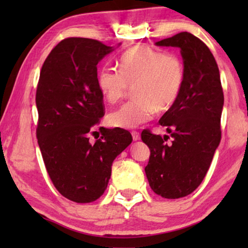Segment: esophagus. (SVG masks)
I'll return each mask as SVG.
<instances>
[{
	"mask_svg": "<svg viewBox=\"0 0 248 248\" xmlns=\"http://www.w3.org/2000/svg\"><path fill=\"white\" fill-rule=\"evenodd\" d=\"M131 134H132V139H133L134 141H138V140H140L141 136H140L139 131H132V132H131Z\"/></svg>",
	"mask_w": 248,
	"mask_h": 248,
	"instance_id": "34e87169",
	"label": "esophagus"
}]
</instances>
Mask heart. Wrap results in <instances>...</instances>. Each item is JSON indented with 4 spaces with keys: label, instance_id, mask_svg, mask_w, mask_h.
<instances>
[{
    "label": "heart",
    "instance_id": "1",
    "mask_svg": "<svg viewBox=\"0 0 248 248\" xmlns=\"http://www.w3.org/2000/svg\"><path fill=\"white\" fill-rule=\"evenodd\" d=\"M119 71H98L97 86L110 104L118 103L133 86L136 98L125 103L107 117L111 127L132 129L153 118L155 112L170 109L182 92L185 68L176 53L158 51L138 45L121 54Z\"/></svg>",
    "mask_w": 248,
    "mask_h": 248
}]
</instances>
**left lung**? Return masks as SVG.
Segmentation results:
<instances>
[{
	"mask_svg": "<svg viewBox=\"0 0 248 248\" xmlns=\"http://www.w3.org/2000/svg\"><path fill=\"white\" fill-rule=\"evenodd\" d=\"M156 46L180 48L185 79L177 102L158 121L171 142L149 129L141 133L151 152L144 170L155 194L177 199L196 190L207 174L221 141L224 95L216 59L203 41L183 31Z\"/></svg>",
	"mask_w": 248,
	"mask_h": 248,
	"instance_id": "1",
	"label": "left lung"
}]
</instances>
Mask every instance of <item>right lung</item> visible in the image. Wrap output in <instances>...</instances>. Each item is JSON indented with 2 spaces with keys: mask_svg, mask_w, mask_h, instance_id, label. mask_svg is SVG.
Returning a JSON list of instances; mask_svg holds the SVG:
<instances>
[{
  "mask_svg": "<svg viewBox=\"0 0 248 248\" xmlns=\"http://www.w3.org/2000/svg\"><path fill=\"white\" fill-rule=\"evenodd\" d=\"M112 51L98 40L70 37L46 59L36 91V136L53 186L66 199L93 202L106 190L114 159L132 142L121 128L99 127L105 115L97 86V64Z\"/></svg>",
  "mask_w": 248,
  "mask_h": 248,
  "instance_id": "1",
  "label": "right lung"
}]
</instances>
